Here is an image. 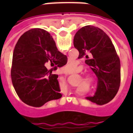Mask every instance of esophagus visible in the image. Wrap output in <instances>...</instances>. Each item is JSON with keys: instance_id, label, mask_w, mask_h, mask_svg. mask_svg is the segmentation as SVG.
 I'll return each instance as SVG.
<instances>
[{"instance_id": "1", "label": "esophagus", "mask_w": 133, "mask_h": 133, "mask_svg": "<svg viewBox=\"0 0 133 133\" xmlns=\"http://www.w3.org/2000/svg\"><path fill=\"white\" fill-rule=\"evenodd\" d=\"M64 73H65V74H69L68 72H67V73H65V72H64Z\"/></svg>"}]
</instances>
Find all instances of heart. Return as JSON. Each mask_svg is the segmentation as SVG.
Here are the masks:
<instances>
[{"mask_svg": "<svg viewBox=\"0 0 133 133\" xmlns=\"http://www.w3.org/2000/svg\"><path fill=\"white\" fill-rule=\"evenodd\" d=\"M75 65H76V63H75V61H72L67 64L65 66V68L67 70H72L75 67ZM82 70L83 69L81 68L80 70L82 71ZM83 81L85 83L89 84L90 85L93 86V85H95L97 84V83H98V78L95 76V75L92 74V73H87V74H85V75H84V77H83ZM81 79L79 78L78 81V84H81ZM85 88H86V87L83 86V85H79V89L80 90H85Z\"/></svg>", "mask_w": 133, "mask_h": 133, "instance_id": "obj_1", "label": "heart"}]
</instances>
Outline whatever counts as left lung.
I'll list each match as a JSON object with an SVG mask.
<instances>
[{
  "label": "left lung",
  "instance_id": "left-lung-1",
  "mask_svg": "<svg viewBox=\"0 0 133 133\" xmlns=\"http://www.w3.org/2000/svg\"><path fill=\"white\" fill-rule=\"evenodd\" d=\"M73 44L79 51L78 58L85 56V63L98 79L95 95L87 99L98 105L108 103L116 95L120 84V59L110 38L99 28L86 25L75 33Z\"/></svg>",
  "mask_w": 133,
  "mask_h": 133
}]
</instances>
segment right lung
<instances>
[{"label": "right lung", "instance_id": "obj_1", "mask_svg": "<svg viewBox=\"0 0 133 133\" xmlns=\"http://www.w3.org/2000/svg\"><path fill=\"white\" fill-rule=\"evenodd\" d=\"M67 60L43 29L33 28L22 35L13 50L11 68L13 85L20 99L28 105L41 107L61 98L58 75L52 71L65 65ZM48 65L52 68L48 69Z\"/></svg>", "mask_w": 133, "mask_h": 133}]
</instances>
